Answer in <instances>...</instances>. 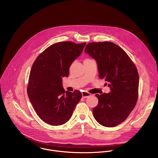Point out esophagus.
I'll return each mask as SVG.
<instances>
[{
	"mask_svg": "<svg viewBox=\"0 0 158 158\" xmlns=\"http://www.w3.org/2000/svg\"><path fill=\"white\" fill-rule=\"evenodd\" d=\"M81 94H82V97L83 98H88V97L91 96V94L88 93V92H86V91H83Z\"/></svg>",
	"mask_w": 158,
	"mask_h": 158,
	"instance_id": "34e87169",
	"label": "esophagus"
}]
</instances>
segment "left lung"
Listing matches in <instances>:
<instances>
[{
    "instance_id": "left-lung-1",
    "label": "left lung",
    "mask_w": 158,
    "mask_h": 158,
    "mask_svg": "<svg viewBox=\"0 0 158 158\" xmlns=\"http://www.w3.org/2000/svg\"><path fill=\"white\" fill-rule=\"evenodd\" d=\"M85 52L96 61L99 77L105 79L110 88L109 93L95 95L99 102L93 109V116L102 126L115 127L127 118L136 104L139 75L136 66L113 43H88Z\"/></svg>"
}]
</instances>
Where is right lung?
I'll return each mask as SVG.
<instances>
[{
  "label": "right lung",
  "mask_w": 158,
  "mask_h": 158,
  "mask_svg": "<svg viewBox=\"0 0 158 158\" xmlns=\"http://www.w3.org/2000/svg\"><path fill=\"white\" fill-rule=\"evenodd\" d=\"M86 43L70 41L54 44L38 56L30 73L27 93L40 118L51 125L65 123L81 99V93L65 91L62 77H69L72 63Z\"/></svg>",
  "instance_id": "obj_1"
}]
</instances>
